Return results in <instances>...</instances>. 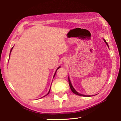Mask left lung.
<instances>
[{"label":"left lung","instance_id":"1","mask_svg":"<svg viewBox=\"0 0 121 121\" xmlns=\"http://www.w3.org/2000/svg\"><path fill=\"white\" fill-rule=\"evenodd\" d=\"M104 42H105L106 43V44L107 45V46H108V44H107V43L106 42V41H105V39H104ZM68 82H69V86H70V89H71V90L72 91V92H73V93H74L75 94H76V95H79V96H87L86 95H82V94H79V92H78L77 91H76L75 89H74V88L73 87V86H72V83H71V82H70V79H69V78L68 77ZM87 96H90V95H88Z\"/></svg>","mask_w":121,"mask_h":121}]
</instances>
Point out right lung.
I'll return each instance as SVG.
<instances>
[{
	"label": "right lung",
	"instance_id": "obj_1",
	"mask_svg": "<svg viewBox=\"0 0 121 121\" xmlns=\"http://www.w3.org/2000/svg\"><path fill=\"white\" fill-rule=\"evenodd\" d=\"M13 47H12V48H11V51H10V53H11V51H12V49H13ZM59 68H60V67H59L58 68H57V70H58V69ZM57 70H56V73H55V74H54V77H53V78L54 77V76H55V75H56V72H57ZM49 91H50V90H49V92H48V94H47V95H48V94L49 93Z\"/></svg>",
	"mask_w": 121,
	"mask_h": 121
}]
</instances>
